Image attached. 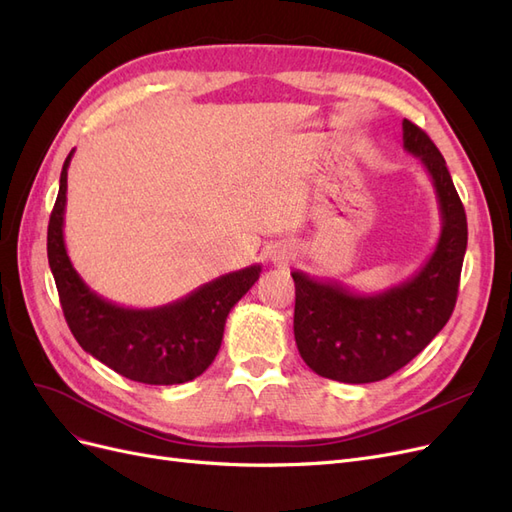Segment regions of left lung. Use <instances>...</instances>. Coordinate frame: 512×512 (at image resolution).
I'll list each match as a JSON object with an SVG mask.
<instances>
[{"label":"left lung","mask_w":512,"mask_h":512,"mask_svg":"<svg viewBox=\"0 0 512 512\" xmlns=\"http://www.w3.org/2000/svg\"><path fill=\"white\" fill-rule=\"evenodd\" d=\"M404 149L421 160L438 196L442 230L425 265L389 290L361 294L303 271L294 280V339L318 376L378 382L408 365L451 318L468 245L466 211L431 138L404 119Z\"/></svg>","instance_id":"1"}]
</instances>
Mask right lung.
Listing matches in <instances>:
<instances>
[{
    "label": "right lung",
    "mask_w": 512,
    "mask_h": 512,
    "mask_svg": "<svg viewBox=\"0 0 512 512\" xmlns=\"http://www.w3.org/2000/svg\"><path fill=\"white\" fill-rule=\"evenodd\" d=\"M72 156L74 149L61 168L46 252L74 339L100 363L134 382L168 386L194 380L213 363L230 309L254 286L260 265L215 277L188 297L160 307L134 309L106 301L81 280L66 252L64 213Z\"/></svg>",
    "instance_id": "right-lung-1"
}]
</instances>
